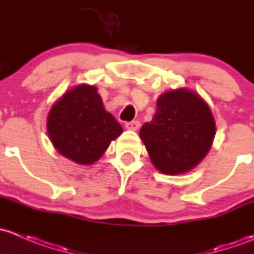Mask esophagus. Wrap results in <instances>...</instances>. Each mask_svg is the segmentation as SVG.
<instances>
[{"label":"esophagus","instance_id":"1","mask_svg":"<svg viewBox=\"0 0 254 254\" xmlns=\"http://www.w3.org/2000/svg\"><path fill=\"white\" fill-rule=\"evenodd\" d=\"M139 121H130V122H126L125 124V127L129 130H137L139 128Z\"/></svg>","mask_w":254,"mask_h":254}]
</instances>
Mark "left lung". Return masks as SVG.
<instances>
[{
  "mask_svg": "<svg viewBox=\"0 0 254 254\" xmlns=\"http://www.w3.org/2000/svg\"><path fill=\"white\" fill-rule=\"evenodd\" d=\"M153 165L165 175L194 169L213 144L215 121L208 104L186 88L166 91L156 112L139 130Z\"/></svg>",
  "mask_w": 254,
  "mask_h": 254,
  "instance_id": "left-lung-1",
  "label": "left lung"
}]
</instances>
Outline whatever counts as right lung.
Returning <instances> with one entry per match:
<instances>
[{
  "label": "right lung",
  "mask_w": 254,
  "mask_h": 254,
  "mask_svg": "<svg viewBox=\"0 0 254 254\" xmlns=\"http://www.w3.org/2000/svg\"><path fill=\"white\" fill-rule=\"evenodd\" d=\"M124 132L104 108L94 85L80 84L64 93L48 116V133L61 155L80 165L101 158L110 143Z\"/></svg>",
  "instance_id": "add662e5"
}]
</instances>
